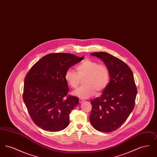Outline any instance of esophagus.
I'll return each instance as SVG.
<instances>
[{
    "mask_svg": "<svg viewBox=\"0 0 157 157\" xmlns=\"http://www.w3.org/2000/svg\"><path fill=\"white\" fill-rule=\"evenodd\" d=\"M84 101H85L83 100L82 99H79V103H81V104L82 103V102H83Z\"/></svg>",
    "mask_w": 157,
    "mask_h": 157,
    "instance_id": "obj_1",
    "label": "esophagus"
}]
</instances>
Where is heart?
<instances>
[{
  "mask_svg": "<svg viewBox=\"0 0 157 157\" xmlns=\"http://www.w3.org/2000/svg\"><path fill=\"white\" fill-rule=\"evenodd\" d=\"M76 72L68 69L65 74V79L72 88H76L84 78L83 86L75 90L73 94L82 99L93 96L95 92L99 93L107 86L109 79V72L107 67L97 62L86 59L76 67Z\"/></svg>",
  "mask_w": 157,
  "mask_h": 157,
  "instance_id": "obj_1",
  "label": "heart"
}]
</instances>
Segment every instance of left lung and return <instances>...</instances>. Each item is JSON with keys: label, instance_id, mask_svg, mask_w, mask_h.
I'll list each match as a JSON object with an SVG mask.
<instances>
[{"label": "left lung", "instance_id": "8db88e82", "mask_svg": "<svg viewBox=\"0 0 157 157\" xmlns=\"http://www.w3.org/2000/svg\"><path fill=\"white\" fill-rule=\"evenodd\" d=\"M103 60L110 81L100 97L90 101V124L98 131L110 132L120 128L134 108L137 90L133 73L124 62L108 53L90 54Z\"/></svg>", "mask_w": 157, "mask_h": 157}]
</instances>
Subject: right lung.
I'll return each mask as SVG.
<instances>
[{"instance_id": "obj_1", "label": "right lung", "mask_w": 157, "mask_h": 157, "mask_svg": "<svg viewBox=\"0 0 157 157\" xmlns=\"http://www.w3.org/2000/svg\"><path fill=\"white\" fill-rule=\"evenodd\" d=\"M67 53H49L35 63L26 75L23 99L34 123L44 130L59 131L69 124V114L78 98L69 92L65 74L81 61Z\"/></svg>"}]
</instances>
